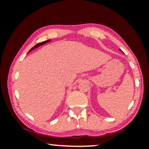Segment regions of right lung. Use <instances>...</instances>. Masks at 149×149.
<instances>
[{"mask_svg": "<svg viewBox=\"0 0 149 149\" xmlns=\"http://www.w3.org/2000/svg\"><path fill=\"white\" fill-rule=\"evenodd\" d=\"M51 40H45V41H42V42H39V43H38V44H36L35 46H34L33 47H32L31 49H30V51H29V52H31V51H32L33 49H34L35 48H36V47H39V46H40V45H44V44H45L46 42H48L49 41H50Z\"/></svg>", "mask_w": 149, "mask_h": 149, "instance_id": "obj_1", "label": "right lung"}]
</instances>
